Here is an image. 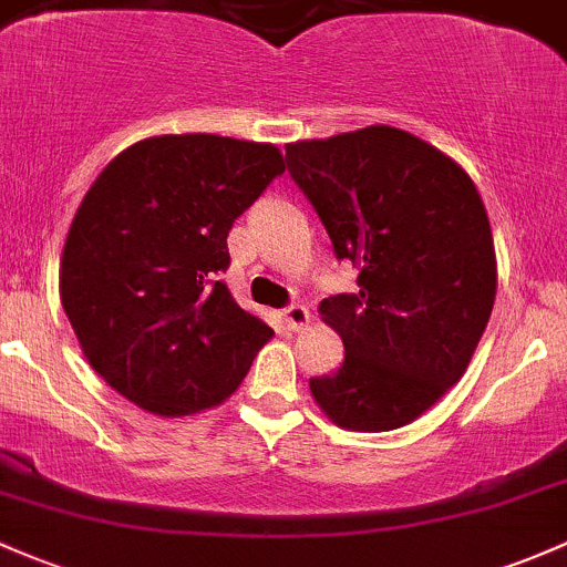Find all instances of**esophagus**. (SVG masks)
I'll use <instances>...</instances> for the list:
<instances>
[{
	"label": "esophagus",
	"instance_id": "1",
	"mask_svg": "<svg viewBox=\"0 0 567 567\" xmlns=\"http://www.w3.org/2000/svg\"><path fill=\"white\" fill-rule=\"evenodd\" d=\"M281 316H284V324L295 332L302 330V327H308V321H310L308 308L300 306V302H291V306H286L281 310Z\"/></svg>",
	"mask_w": 567,
	"mask_h": 567
}]
</instances>
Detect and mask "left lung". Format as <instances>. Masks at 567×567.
I'll return each mask as SVG.
<instances>
[{"mask_svg":"<svg viewBox=\"0 0 567 567\" xmlns=\"http://www.w3.org/2000/svg\"><path fill=\"white\" fill-rule=\"evenodd\" d=\"M286 167L359 272L357 291L321 300L346 354L310 394L346 430L403 427L460 381L489 321L484 203L460 164L392 126L286 145Z\"/></svg>","mask_w":567,"mask_h":567,"instance_id":"left-lung-1","label":"left lung"}]
</instances>
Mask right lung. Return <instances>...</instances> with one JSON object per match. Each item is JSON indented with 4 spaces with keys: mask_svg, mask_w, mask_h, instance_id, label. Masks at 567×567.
Wrapping results in <instances>:
<instances>
[{
    "mask_svg": "<svg viewBox=\"0 0 567 567\" xmlns=\"http://www.w3.org/2000/svg\"><path fill=\"white\" fill-rule=\"evenodd\" d=\"M281 151L218 135L148 137L100 173L72 218L62 306L91 368L159 416L218 405L272 330L218 281L227 235L284 175Z\"/></svg>",
    "mask_w": 567,
    "mask_h": 567,
    "instance_id": "obj_1",
    "label": "right lung"
}]
</instances>
